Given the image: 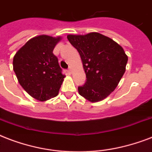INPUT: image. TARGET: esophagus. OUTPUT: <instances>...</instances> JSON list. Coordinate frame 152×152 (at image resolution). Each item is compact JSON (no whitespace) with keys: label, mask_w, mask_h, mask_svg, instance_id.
<instances>
[{"label":"esophagus","mask_w":152,"mask_h":152,"mask_svg":"<svg viewBox=\"0 0 152 152\" xmlns=\"http://www.w3.org/2000/svg\"><path fill=\"white\" fill-rule=\"evenodd\" d=\"M67 72H68V73L71 74V73H72V69H71V68H69V69H68V70H67Z\"/></svg>","instance_id":"obj_1"}]
</instances>
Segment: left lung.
<instances>
[{
    "label": "left lung",
    "mask_w": 152,
    "mask_h": 152,
    "mask_svg": "<svg viewBox=\"0 0 152 152\" xmlns=\"http://www.w3.org/2000/svg\"><path fill=\"white\" fill-rule=\"evenodd\" d=\"M67 38L80 55L86 73L85 83L78 87L80 95L92 102L103 100L125 73L127 55L113 39L97 32Z\"/></svg>",
    "instance_id": "1"
}]
</instances>
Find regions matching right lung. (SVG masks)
<instances>
[{"instance_id": "add662e5", "label": "right lung", "mask_w": 152, "mask_h": 152, "mask_svg": "<svg viewBox=\"0 0 152 152\" xmlns=\"http://www.w3.org/2000/svg\"><path fill=\"white\" fill-rule=\"evenodd\" d=\"M61 38L40 35L30 39L13 58V70L22 88L34 99L57 96L65 75L53 50Z\"/></svg>"}]
</instances>
